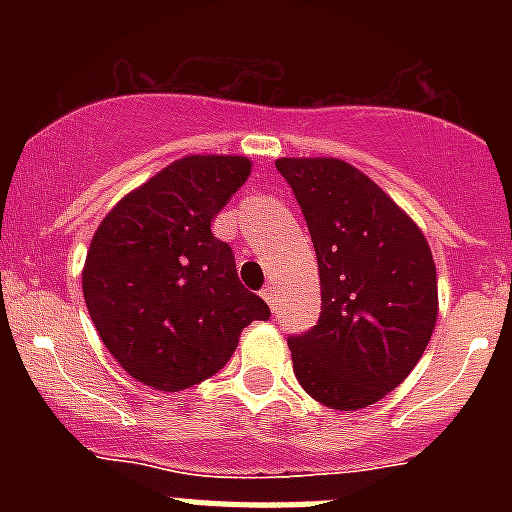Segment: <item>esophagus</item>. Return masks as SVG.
Returning a JSON list of instances; mask_svg holds the SVG:
<instances>
[{
    "label": "esophagus",
    "instance_id": "esophagus-1",
    "mask_svg": "<svg viewBox=\"0 0 512 512\" xmlns=\"http://www.w3.org/2000/svg\"><path fill=\"white\" fill-rule=\"evenodd\" d=\"M261 297L266 300V305L274 310V302H277V289H274V284H269V287H264V292H261Z\"/></svg>",
    "mask_w": 512,
    "mask_h": 512
}]
</instances>
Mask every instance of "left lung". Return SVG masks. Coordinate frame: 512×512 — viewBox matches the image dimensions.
Instances as JSON below:
<instances>
[{"label": "left lung", "mask_w": 512, "mask_h": 512, "mask_svg": "<svg viewBox=\"0 0 512 512\" xmlns=\"http://www.w3.org/2000/svg\"><path fill=\"white\" fill-rule=\"evenodd\" d=\"M318 256L320 320L289 338L302 390L361 410L405 382L438 318L436 264L423 230L374 179L330 156L277 158Z\"/></svg>", "instance_id": "1"}]
</instances>
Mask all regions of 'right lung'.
Listing matches in <instances>:
<instances>
[{"label": "right lung", "instance_id": "obj_1", "mask_svg": "<svg viewBox=\"0 0 512 512\" xmlns=\"http://www.w3.org/2000/svg\"><path fill=\"white\" fill-rule=\"evenodd\" d=\"M251 174V158L192 153L112 207L81 269L84 302L117 364L151 390L182 392L220 372L269 305L238 282L212 217Z\"/></svg>", "mask_w": 512, "mask_h": 512}]
</instances>
